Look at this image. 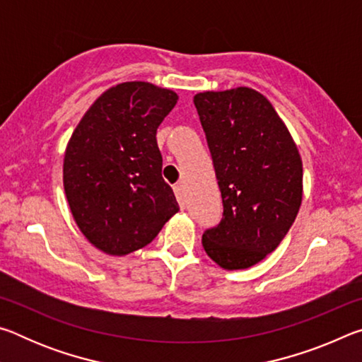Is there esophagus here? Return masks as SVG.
Wrapping results in <instances>:
<instances>
[{
  "label": "esophagus",
  "instance_id": "1",
  "mask_svg": "<svg viewBox=\"0 0 362 362\" xmlns=\"http://www.w3.org/2000/svg\"><path fill=\"white\" fill-rule=\"evenodd\" d=\"M174 193H175L177 201H179L180 207H185V193H183V187L180 185V183H177V185L174 187Z\"/></svg>",
  "mask_w": 362,
  "mask_h": 362
}]
</instances>
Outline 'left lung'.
I'll list each match as a JSON object with an SVG mask.
<instances>
[{
	"label": "left lung",
	"mask_w": 362,
	"mask_h": 362,
	"mask_svg": "<svg viewBox=\"0 0 362 362\" xmlns=\"http://www.w3.org/2000/svg\"><path fill=\"white\" fill-rule=\"evenodd\" d=\"M223 201L206 230V254L223 269H246L284 240L303 196L302 158L265 95L241 88L193 97Z\"/></svg>",
	"instance_id": "obj_1"
}]
</instances>
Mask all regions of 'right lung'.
<instances>
[{
  "label": "right lung",
  "mask_w": 362,
  "mask_h": 362,
  "mask_svg": "<svg viewBox=\"0 0 362 362\" xmlns=\"http://www.w3.org/2000/svg\"><path fill=\"white\" fill-rule=\"evenodd\" d=\"M174 90L146 81L107 89L66 145L64 188L71 216L94 247L127 255L155 240L179 212L161 175L156 131L175 107Z\"/></svg>",
  "instance_id": "add662e5"
}]
</instances>
